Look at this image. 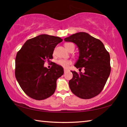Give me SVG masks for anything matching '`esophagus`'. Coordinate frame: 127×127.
I'll use <instances>...</instances> for the list:
<instances>
[{
    "label": "esophagus",
    "mask_w": 127,
    "mask_h": 127,
    "mask_svg": "<svg viewBox=\"0 0 127 127\" xmlns=\"http://www.w3.org/2000/svg\"><path fill=\"white\" fill-rule=\"evenodd\" d=\"M68 71V69H64V73H65V72H66Z\"/></svg>",
    "instance_id": "obj_1"
}]
</instances>
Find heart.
Instances as JSON below:
<instances>
[{
  "label": "heart",
  "instance_id": "heart-1",
  "mask_svg": "<svg viewBox=\"0 0 127 127\" xmlns=\"http://www.w3.org/2000/svg\"><path fill=\"white\" fill-rule=\"evenodd\" d=\"M72 45H74V44H73L72 43H66V44H65V48L68 50ZM56 62H57V63L58 64V65L63 66L64 68H67L68 66L71 64V61H68V60H66V59H58Z\"/></svg>",
  "mask_w": 127,
  "mask_h": 127
}]
</instances>
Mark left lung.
<instances>
[{
  "mask_svg": "<svg viewBox=\"0 0 127 127\" xmlns=\"http://www.w3.org/2000/svg\"><path fill=\"white\" fill-rule=\"evenodd\" d=\"M78 47L79 57L74 66L83 68L84 73L71 71L73 78L69 81L71 91L83 99H89L99 94L111 71L110 58L103 43L86 32H78L64 38Z\"/></svg>",
  "mask_w": 127,
  "mask_h": 127,
  "instance_id": "8db88e82",
  "label": "left lung"
}]
</instances>
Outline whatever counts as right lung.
<instances>
[{"label": "right lung", "instance_id": "right-lung-1", "mask_svg": "<svg viewBox=\"0 0 127 127\" xmlns=\"http://www.w3.org/2000/svg\"><path fill=\"white\" fill-rule=\"evenodd\" d=\"M63 40L46 34L27 40L17 54L15 76L25 94L37 100H44L54 93L57 79L64 74L62 66L54 63L44 66L53 58L55 46Z\"/></svg>", "mask_w": 127, "mask_h": 127}]
</instances>
